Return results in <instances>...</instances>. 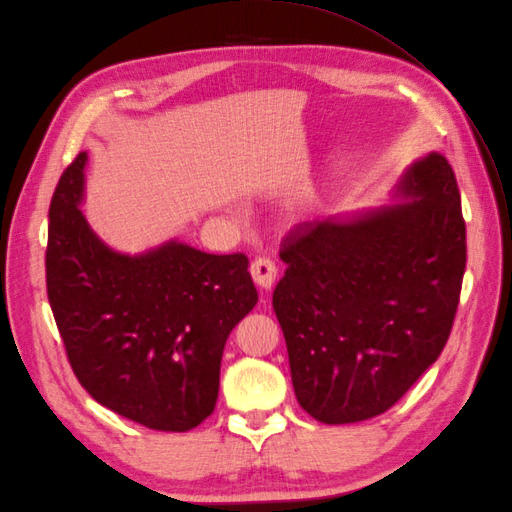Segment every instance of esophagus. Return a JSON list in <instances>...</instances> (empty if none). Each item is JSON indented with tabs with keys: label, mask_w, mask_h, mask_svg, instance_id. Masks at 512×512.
Wrapping results in <instances>:
<instances>
[{
	"label": "esophagus",
	"mask_w": 512,
	"mask_h": 512,
	"mask_svg": "<svg viewBox=\"0 0 512 512\" xmlns=\"http://www.w3.org/2000/svg\"><path fill=\"white\" fill-rule=\"evenodd\" d=\"M277 270H279V268H277V264H275L273 260L258 258V260H254L252 266H250V275H252L254 283H256L260 289L270 291V289H273L275 281H277Z\"/></svg>",
	"instance_id": "1"
}]
</instances>
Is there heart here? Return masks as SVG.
I'll use <instances>...</instances> for the list:
<instances>
[{
	"label": "heart",
	"instance_id": "1",
	"mask_svg": "<svg viewBox=\"0 0 512 512\" xmlns=\"http://www.w3.org/2000/svg\"><path fill=\"white\" fill-rule=\"evenodd\" d=\"M297 210H302V208H297ZM297 215H302V213H297Z\"/></svg>",
	"mask_w": 512,
	"mask_h": 512
}]
</instances>
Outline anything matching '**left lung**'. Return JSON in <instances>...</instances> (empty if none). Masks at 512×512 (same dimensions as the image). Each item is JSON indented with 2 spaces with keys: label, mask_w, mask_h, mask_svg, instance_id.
<instances>
[{
  "label": "left lung",
  "mask_w": 512,
  "mask_h": 512,
  "mask_svg": "<svg viewBox=\"0 0 512 512\" xmlns=\"http://www.w3.org/2000/svg\"><path fill=\"white\" fill-rule=\"evenodd\" d=\"M395 204L295 227L281 246L273 308L297 403L322 424L393 407L438 359L467 262L453 167L413 161Z\"/></svg>",
  "instance_id": "8db88e82"
}]
</instances>
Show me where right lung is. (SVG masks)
<instances>
[{
	"instance_id": "add662e5",
	"label": "right lung",
	"mask_w": 512,
	"mask_h": 512,
	"mask_svg": "<svg viewBox=\"0 0 512 512\" xmlns=\"http://www.w3.org/2000/svg\"><path fill=\"white\" fill-rule=\"evenodd\" d=\"M80 153L49 206L47 295L70 366L103 407L161 432L213 413L227 337L258 302L244 254L177 239L140 254L107 246L84 213Z\"/></svg>"
}]
</instances>
